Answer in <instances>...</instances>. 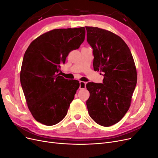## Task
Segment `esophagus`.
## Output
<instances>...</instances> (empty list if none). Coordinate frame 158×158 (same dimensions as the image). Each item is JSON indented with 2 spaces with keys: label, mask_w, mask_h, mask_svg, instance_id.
Segmentation results:
<instances>
[{
  "label": "esophagus",
  "mask_w": 158,
  "mask_h": 158,
  "mask_svg": "<svg viewBox=\"0 0 158 158\" xmlns=\"http://www.w3.org/2000/svg\"><path fill=\"white\" fill-rule=\"evenodd\" d=\"M85 85H86V83L82 82V81H80V89H84L85 88Z\"/></svg>",
  "instance_id": "34e87169"
}]
</instances>
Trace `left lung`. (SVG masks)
Listing matches in <instances>:
<instances>
[{
	"label": "left lung",
	"instance_id": "obj_1",
	"mask_svg": "<svg viewBox=\"0 0 158 158\" xmlns=\"http://www.w3.org/2000/svg\"><path fill=\"white\" fill-rule=\"evenodd\" d=\"M87 41L93 49L95 71L103 73V84L88 82L86 102L90 117L103 127L120 121L131 106L137 82L135 61L121 37L111 31L85 26Z\"/></svg>",
	"mask_w": 158,
	"mask_h": 158
}]
</instances>
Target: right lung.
I'll list each match as a JSON object with an SVG mask.
<instances>
[{
  "label": "right lung",
  "mask_w": 158,
  "mask_h": 158,
  "mask_svg": "<svg viewBox=\"0 0 158 158\" xmlns=\"http://www.w3.org/2000/svg\"><path fill=\"white\" fill-rule=\"evenodd\" d=\"M84 27L55 29L33 40L23 56L20 82L28 109L35 120L47 126L59 123L67 114L80 86L76 80L60 76V63L85 39Z\"/></svg>",
  "instance_id": "obj_1"
}]
</instances>
